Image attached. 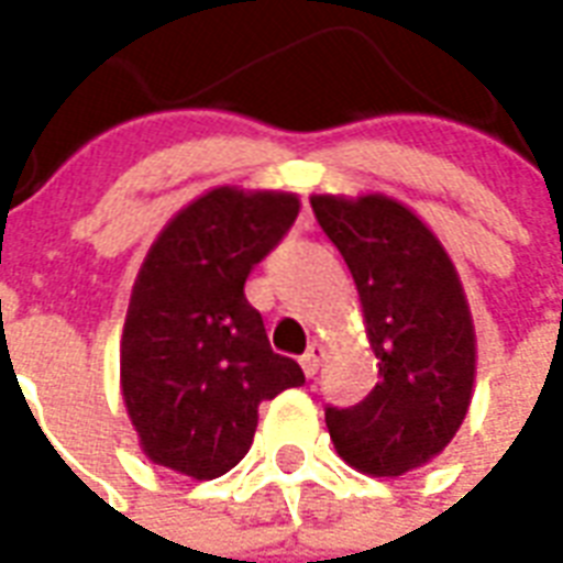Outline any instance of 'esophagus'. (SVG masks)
Here are the masks:
<instances>
[{"label": "esophagus", "mask_w": 563, "mask_h": 563, "mask_svg": "<svg viewBox=\"0 0 563 563\" xmlns=\"http://www.w3.org/2000/svg\"><path fill=\"white\" fill-rule=\"evenodd\" d=\"M327 351L321 347V344H309L307 353L300 356V368H303V374L307 376H316L318 368H321V362H324Z\"/></svg>", "instance_id": "34e87169"}]
</instances>
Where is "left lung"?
<instances>
[{"label": "left lung", "mask_w": 563, "mask_h": 563, "mask_svg": "<svg viewBox=\"0 0 563 563\" xmlns=\"http://www.w3.org/2000/svg\"><path fill=\"white\" fill-rule=\"evenodd\" d=\"M312 210L360 291L374 391L327 409L335 453L368 476H402L444 453L471 409L476 330L441 239L383 192L312 195Z\"/></svg>", "instance_id": "8db88e82"}]
</instances>
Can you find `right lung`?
Wrapping results in <instances>:
<instances>
[{
    "label": "right lung",
    "mask_w": 563,
    "mask_h": 563,
    "mask_svg": "<svg viewBox=\"0 0 563 563\" xmlns=\"http://www.w3.org/2000/svg\"><path fill=\"white\" fill-rule=\"evenodd\" d=\"M298 210L295 192L216 187L148 247L119 344V388L148 462L224 476L254 444L260 402L303 385L245 298L247 274Z\"/></svg>",
    "instance_id": "obj_1"
}]
</instances>
